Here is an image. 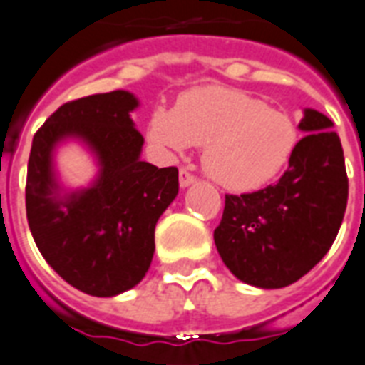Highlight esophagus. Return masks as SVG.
<instances>
[{
    "label": "esophagus",
    "mask_w": 365,
    "mask_h": 365,
    "mask_svg": "<svg viewBox=\"0 0 365 365\" xmlns=\"http://www.w3.org/2000/svg\"><path fill=\"white\" fill-rule=\"evenodd\" d=\"M192 182H196V177H194L192 173L188 171V169H180L179 173V185L182 186V188H186V186H190Z\"/></svg>",
    "instance_id": "esophagus-1"
}]
</instances>
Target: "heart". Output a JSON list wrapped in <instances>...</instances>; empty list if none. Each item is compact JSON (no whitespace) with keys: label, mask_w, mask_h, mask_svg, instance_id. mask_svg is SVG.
I'll return each mask as SVG.
<instances>
[{"label":"heart","mask_w":365,"mask_h":365,"mask_svg":"<svg viewBox=\"0 0 365 365\" xmlns=\"http://www.w3.org/2000/svg\"><path fill=\"white\" fill-rule=\"evenodd\" d=\"M148 140L169 152L205 146L207 175L235 192L267 185L283 171L298 144L289 115L231 88L186 92L175 108H155L146 125Z\"/></svg>","instance_id":"heart-1"}]
</instances>
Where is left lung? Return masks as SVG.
I'll list each match as a JSON object with an SVG mask.
<instances>
[{
    "label": "left lung",
    "mask_w": 365,
    "mask_h": 365,
    "mask_svg": "<svg viewBox=\"0 0 365 365\" xmlns=\"http://www.w3.org/2000/svg\"><path fill=\"white\" fill-rule=\"evenodd\" d=\"M308 133L275 185L248 194H225L213 240L223 264L242 283L283 289L322 262L341 229L349 177L333 120L306 109Z\"/></svg>",
    "instance_id": "1"
}]
</instances>
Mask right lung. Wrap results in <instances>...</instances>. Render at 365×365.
<instances>
[{
    "mask_svg": "<svg viewBox=\"0 0 365 365\" xmlns=\"http://www.w3.org/2000/svg\"><path fill=\"white\" fill-rule=\"evenodd\" d=\"M136 106L125 90L67 101L32 140L24 190L30 232L57 275L92 297H115L140 283L155 250V223L179 192L177 167L140 161L144 138L130 119ZM68 135L93 148L101 177L59 199L51 152Z\"/></svg>",
    "mask_w": 365,
    "mask_h": 365,
    "instance_id": "obj_1",
    "label": "right lung"
}]
</instances>
